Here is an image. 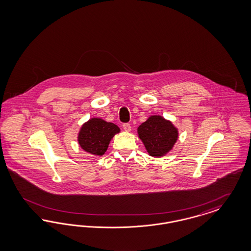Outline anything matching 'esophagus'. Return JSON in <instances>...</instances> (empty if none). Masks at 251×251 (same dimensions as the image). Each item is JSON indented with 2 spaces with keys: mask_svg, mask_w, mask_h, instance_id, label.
<instances>
[{
  "mask_svg": "<svg viewBox=\"0 0 251 251\" xmlns=\"http://www.w3.org/2000/svg\"><path fill=\"white\" fill-rule=\"evenodd\" d=\"M123 129H124V130H126V131H130V124H129V123H124V124H123Z\"/></svg>",
  "mask_w": 251,
  "mask_h": 251,
  "instance_id": "34e87169",
  "label": "esophagus"
}]
</instances>
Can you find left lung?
I'll list each match as a JSON object with an SVG mask.
<instances>
[{"mask_svg":"<svg viewBox=\"0 0 251 251\" xmlns=\"http://www.w3.org/2000/svg\"><path fill=\"white\" fill-rule=\"evenodd\" d=\"M139 138L148 154L155 157L165 156L173 149L178 139V130L161 116H151L137 129Z\"/></svg>","mask_w":251,"mask_h":251,"instance_id":"left-lung-1","label":"left lung"}]
</instances>
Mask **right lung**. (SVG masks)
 I'll return each instance as SVG.
<instances>
[{
	"instance_id": "add662e5",
	"label": "right lung",
	"mask_w": 251,
	"mask_h": 251,
	"mask_svg": "<svg viewBox=\"0 0 251 251\" xmlns=\"http://www.w3.org/2000/svg\"><path fill=\"white\" fill-rule=\"evenodd\" d=\"M120 131L116 124L93 118L85 122L78 131V145L92 155L103 156L111 139Z\"/></svg>"
}]
</instances>
